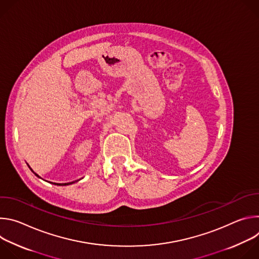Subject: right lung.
Returning <instances> with one entry per match:
<instances>
[{"label": "right lung", "instance_id": "right-lung-1", "mask_svg": "<svg viewBox=\"0 0 259 259\" xmlns=\"http://www.w3.org/2000/svg\"><path fill=\"white\" fill-rule=\"evenodd\" d=\"M36 175V174H35ZM38 176V175H36ZM78 180H76V181H72V182H68V183H54V184H57V186H67V184H71V183H73V182H77Z\"/></svg>", "mask_w": 259, "mask_h": 259}]
</instances>
